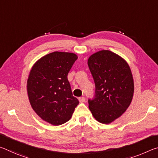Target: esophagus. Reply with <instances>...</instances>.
<instances>
[{
    "label": "esophagus",
    "mask_w": 158,
    "mask_h": 158,
    "mask_svg": "<svg viewBox=\"0 0 158 158\" xmlns=\"http://www.w3.org/2000/svg\"><path fill=\"white\" fill-rule=\"evenodd\" d=\"M79 101L80 102H84L85 101V98L84 97H80L79 98Z\"/></svg>",
    "instance_id": "34e87169"
}]
</instances>
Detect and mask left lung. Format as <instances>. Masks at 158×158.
<instances>
[{
  "label": "left lung",
  "mask_w": 158,
  "mask_h": 158,
  "mask_svg": "<svg viewBox=\"0 0 158 158\" xmlns=\"http://www.w3.org/2000/svg\"><path fill=\"white\" fill-rule=\"evenodd\" d=\"M95 90L89 99V109L98 121L110 123L126 111L132 100L134 82L127 63L108 50L91 55L88 60Z\"/></svg>",
  "instance_id": "8db88e82"
}]
</instances>
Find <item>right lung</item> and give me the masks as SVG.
Listing matches in <instances>:
<instances>
[{
	"label": "right lung",
	"mask_w": 158,
	"mask_h": 158,
	"mask_svg": "<svg viewBox=\"0 0 158 158\" xmlns=\"http://www.w3.org/2000/svg\"><path fill=\"white\" fill-rule=\"evenodd\" d=\"M77 59L74 53L54 52L37 61L29 74L27 90L32 108L53 125L68 121L79 104L68 79Z\"/></svg>",
	"instance_id": "obj_1"
}]
</instances>
